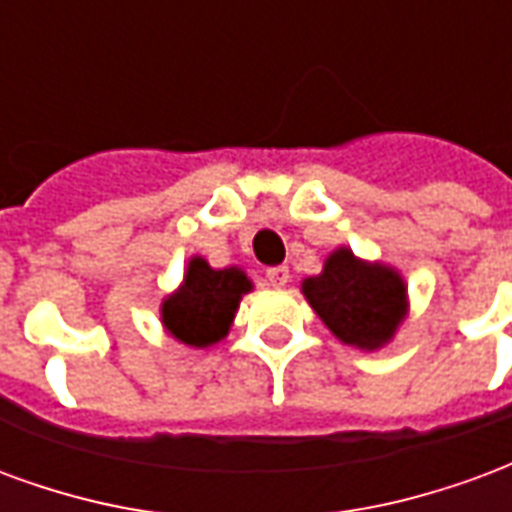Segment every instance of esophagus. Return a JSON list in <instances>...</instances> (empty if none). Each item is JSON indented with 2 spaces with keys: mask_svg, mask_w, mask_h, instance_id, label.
I'll list each match as a JSON object with an SVG mask.
<instances>
[{
  "mask_svg": "<svg viewBox=\"0 0 512 512\" xmlns=\"http://www.w3.org/2000/svg\"><path fill=\"white\" fill-rule=\"evenodd\" d=\"M289 278H292V275H289L286 267H270V270H267V286H270V289H283V286L289 283Z\"/></svg>",
  "mask_w": 512,
  "mask_h": 512,
  "instance_id": "1",
  "label": "esophagus"
}]
</instances>
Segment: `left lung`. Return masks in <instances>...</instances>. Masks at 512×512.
Instances as JSON below:
<instances>
[{
  "label": "left lung",
  "mask_w": 512,
  "mask_h": 512,
  "mask_svg": "<svg viewBox=\"0 0 512 512\" xmlns=\"http://www.w3.org/2000/svg\"><path fill=\"white\" fill-rule=\"evenodd\" d=\"M302 294L324 327L346 346L376 352L393 341L409 316V289L401 272L335 248L319 275L302 281Z\"/></svg>",
  "instance_id": "left-lung-1"
}]
</instances>
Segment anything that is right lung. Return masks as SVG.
<instances>
[{"mask_svg":"<svg viewBox=\"0 0 512 512\" xmlns=\"http://www.w3.org/2000/svg\"><path fill=\"white\" fill-rule=\"evenodd\" d=\"M253 292L242 267L215 270L204 256H190L182 283L160 302V327L190 349H207L229 335L240 300Z\"/></svg>","mask_w":512,"mask_h":512,"instance_id":"1","label":"right lung"}]
</instances>
